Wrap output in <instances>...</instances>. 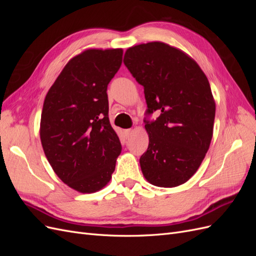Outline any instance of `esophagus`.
<instances>
[{"mask_svg":"<svg viewBox=\"0 0 256 256\" xmlns=\"http://www.w3.org/2000/svg\"><path fill=\"white\" fill-rule=\"evenodd\" d=\"M131 132H132V129H126L125 130V134L126 136H129L131 134Z\"/></svg>","mask_w":256,"mask_h":256,"instance_id":"obj_1","label":"esophagus"}]
</instances>
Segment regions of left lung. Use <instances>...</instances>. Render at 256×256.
<instances>
[{
    "label": "left lung",
    "instance_id": "1",
    "mask_svg": "<svg viewBox=\"0 0 256 256\" xmlns=\"http://www.w3.org/2000/svg\"><path fill=\"white\" fill-rule=\"evenodd\" d=\"M124 64L144 88L147 104L143 175L157 187L180 186L196 172L212 138L216 104L207 76L184 52L160 42L129 48Z\"/></svg>",
    "mask_w": 256,
    "mask_h": 256
}]
</instances>
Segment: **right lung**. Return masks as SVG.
Wrapping results in <instances>:
<instances>
[{
    "instance_id": "1",
    "label": "right lung",
    "mask_w": 256,
    "mask_h": 256,
    "mask_svg": "<svg viewBox=\"0 0 256 256\" xmlns=\"http://www.w3.org/2000/svg\"><path fill=\"white\" fill-rule=\"evenodd\" d=\"M122 60V49L84 51L68 62L44 98V154L60 180L82 193L96 192L110 182L122 152L106 94Z\"/></svg>"
}]
</instances>
